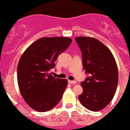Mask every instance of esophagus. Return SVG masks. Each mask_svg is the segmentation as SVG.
<instances>
[{
    "label": "esophagus",
    "mask_w": 130,
    "mask_h": 130,
    "mask_svg": "<svg viewBox=\"0 0 130 130\" xmlns=\"http://www.w3.org/2000/svg\"><path fill=\"white\" fill-rule=\"evenodd\" d=\"M68 83H69V84H76V81L68 80Z\"/></svg>",
    "instance_id": "obj_1"
}]
</instances>
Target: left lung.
Wrapping results in <instances>:
<instances>
[{
    "label": "left lung",
    "mask_w": 130,
    "mask_h": 130,
    "mask_svg": "<svg viewBox=\"0 0 130 130\" xmlns=\"http://www.w3.org/2000/svg\"><path fill=\"white\" fill-rule=\"evenodd\" d=\"M82 52L83 69L89 76L81 83L82 105L92 111L104 109L114 97L118 83V69L111 51L93 37L75 38Z\"/></svg>",
    "instance_id": "obj_1"
}]
</instances>
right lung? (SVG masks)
<instances>
[{"label":"right lung","instance_id":"obj_1","mask_svg":"<svg viewBox=\"0 0 130 130\" xmlns=\"http://www.w3.org/2000/svg\"><path fill=\"white\" fill-rule=\"evenodd\" d=\"M71 42L67 37H43L22 54L18 64V83L26 103L36 111H48L61 101L68 79L55 78L50 71Z\"/></svg>","mask_w":130,"mask_h":130}]
</instances>
